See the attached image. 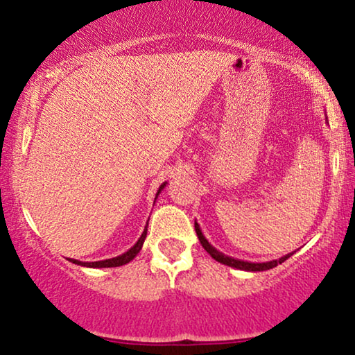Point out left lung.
I'll use <instances>...</instances> for the list:
<instances>
[{"label": "left lung", "instance_id": "obj_1", "mask_svg": "<svg viewBox=\"0 0 355 355\" xmlns=\"http://www.w3.org/2000/svg\"><path fill=\"white\" fill-rule=\"evenodd\" d=\"M196 232L198 236V241H200V244L203 249H205L208 254L211 255V259H215L216 261H220L223 265H227L231 266V268H237V270H244V271H265V270H270V268H275V266H278L279 263H283L284 260H288L291 255L294 254V252H291V254L281 257L278 260H271V261H263V263H254V261H244V260H239V259H232V257H227L223 254V252L216 250L215 247H213L210 242L205 239V236H203V232L200 230V226H198V223L196 221Z\"/></svg>", "mask_w": 355, "mask_h": 355}]
</instances>
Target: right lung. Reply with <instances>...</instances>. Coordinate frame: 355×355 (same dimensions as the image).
Segmentation results:
<instances>
[{
    "mask_svg": "<svg viewBox=\"0 0 355 355\" xmlns=\"http://www.w3.org/2000/svg\"><path fill=\"white\" fill-rule=\"evenodd\" d=\"M164 186H166V182H163L162 186H159L157 196H155V200H157L159 192L163 191ZM148 226V223H147ZM147 226H145V230L142 232V236L139 237V241L135 242V244L130 247V249L128 252H124V254H121L118 257H113V259H108V260H98V261H80V260H74V259H67L69 261H72V263L76 265H80V266H87V268H113V266H123L125 263H129L130 260L135 259V255L139 254L140 249H142L144 245V241L145 237H147Z\"/></svg>",
    "mask_w": 355,
    "mask_h": 355,
    "instance_id": "right-lung-1",
    "label": "right lung"
}]
</instances>
